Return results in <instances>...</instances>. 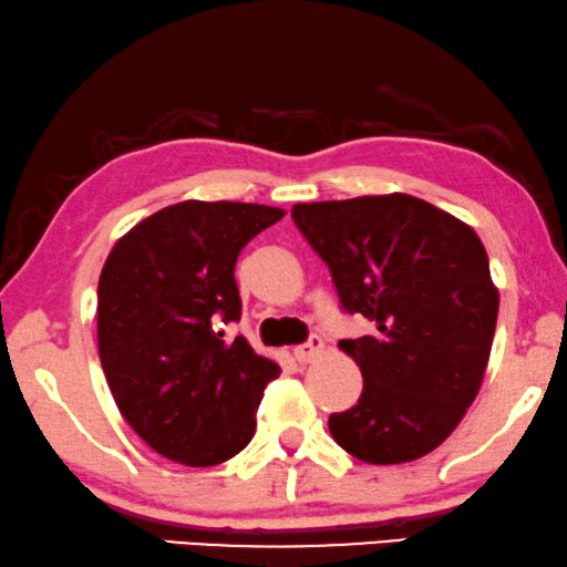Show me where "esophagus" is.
Instances as JSON below:
<instances>
[{
    "instance_id": "obj_1",
    "label": "esophagus",
    "mask_w": 567,
    "mask_h": 567,
    "mask_svg": "<svg viewBox=\"0 0 567 567\" xmlns=\"http://www.w3.org/2000/svg\"><path fill=\"white\" fill-rule=\"evenodd\" d=\"M320 353H323V338L310 336L306 343H300L298 349H295V359H298L300 364H310V361H316Z\"/></svg>"
}]
</instances>
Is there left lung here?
I'll use <instances>...</instances> for the list:
<instances>
[{"label":"left lung","mask_w":567,"mask_h":567,"mask_svg":"<svg viewBox=\"0 0 567 567\" xmlns=\"http://www.w3.org/2000/svg\"><path fill=\"white\" fill-rule=\"evenodd\" d=\"M292 221L331 269L341 308L374 323L338 343L364 390L328 417L333 441L377 466L435 451L476 400L492 353L499 290L484 244L404 193L298 203Z\"/></svg>","instance_id":"8db88e82"}]
</instances>
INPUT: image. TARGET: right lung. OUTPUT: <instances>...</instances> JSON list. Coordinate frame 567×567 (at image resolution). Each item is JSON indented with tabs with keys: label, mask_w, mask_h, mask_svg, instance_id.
<instances>
[{
	"label": "right lung",
	"mask_w": 567,
	"mask_h": 567,
	"mask_svg": "<svg viewBox=\"0 0 567 567\" xmlns=\"http://www.w3.org/2000/svg\"><path fill=\"white\" fill-rule=\"evenodd\" d=\"M282 208L183 200L114 244L99 277V357L130 427L185 466H216L251 441L265 386L280 377L244 336L234 267Z\"/></svg>",
	"instance_id": "obj_1"
}]
</instances>
